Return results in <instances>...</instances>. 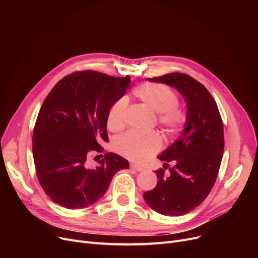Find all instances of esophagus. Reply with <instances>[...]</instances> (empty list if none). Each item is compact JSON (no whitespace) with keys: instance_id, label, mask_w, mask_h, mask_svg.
Listing matches in <instances>:
<instances>
[{"instance_id":"esophagus-1","label":"esophagus","mask_w":258,"mask_h":258,"mask_svg":"<svg viewBox=\"0 0 258 258\" xmlns=\"http://www.w3.org/2000/svg\"><path fill=\"white\" fill-rule=\"evenodd\" d=\"M131 168H133V169H135V170H137V171H143L144 170V168L142 167V166H139V165H137V164H131Z\"/></svg>"}]
</instances>
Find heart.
Instances as JSON below:
<instances>
[{
  "instance_id": "b5f03b06",
  "label": "heart",
  "mask_w": 258,
  "mask_h": 258,
  "mask_svg": "<svg viewBox=\"0 0 258 258\" xmlns=\"http://www.w3.org/2000/svg\"><path fill=\"white\" fill-rule=\"evenodd\" d=\"M145 106L158 114L159 123L168 132H175L184 126L185 113L178 105V96L168 87L161 84H143L134 91ZM127 100L121 98L113 104L107 115V127L113 132L124 126ZM160 140L157 135L126 133L114 141V150L131 160L143 161L158 151Z\"/></svg>"
}]
</instances>
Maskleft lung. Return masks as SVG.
Listing matches in <instances>:
<instances>
[{
  "label": "left lung",
  "instance_id": "1",
  "mask_svg": "<svg viewBox=\"0 0 258 258\" xmlns=\"http://www.w3.org/2000/svg\"><path fill=\"white\" fill-rule=\"evenodd\" d=\"M177 90L187 106L181 136L158 156L163 168L156 170L157 186L146 191V204L160 214L180 216L198 207L215 183L224 154V127L218 105L207 89L187 74L170 73L147 78Z\"/></svg>",
  "mask_w": 258,
  "mask_h": 258
}]
</instances>
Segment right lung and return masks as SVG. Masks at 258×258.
<instances>
[{"label": "right lung", "mask_w": 258, "mask_h": 258, "mask_svg": "<svg viewBox=\"0 0 258 258\" xmlns=\"http://www.w3.org/2000/svg\"><path fill=\"white\" fill-rule=\"evenodd\" d=\"M131 78L95 71L68 75L40 107L32 138L37 179L46 195L68 209L87 208L101 199L113 177L128 161L106 153L97 166L89 157L108 141L107 115L123 97Z\"/></svg>", "instance_id": "1"}]
</instances>
